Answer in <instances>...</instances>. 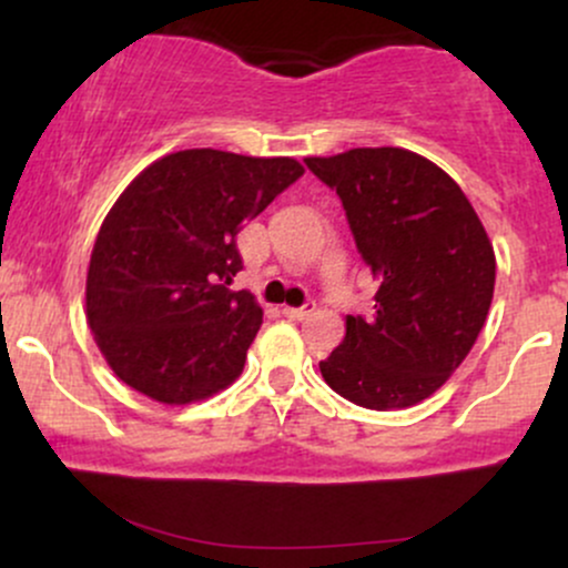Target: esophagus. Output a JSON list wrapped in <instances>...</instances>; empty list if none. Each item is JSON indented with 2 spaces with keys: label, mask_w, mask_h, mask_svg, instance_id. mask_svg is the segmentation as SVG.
Listing matches in <instances>:
<instances>
[{
  "label": "esophagus",
  "mask_w": 568,
  "mask_h": 568,
  "mask_svg": "<svg viewBox=\"0 0 568 568\" xmlns=\"http://www.w3.org/2000/svg\"><path fill=\"white\" fill-rule=\"evenodd\" d=\"M312 312H315V302H304L302 306H283V315L291 317V321H304V317H310Z\"/></svg>",
  "instance_id": "esophagus-1"
}]
</instances>
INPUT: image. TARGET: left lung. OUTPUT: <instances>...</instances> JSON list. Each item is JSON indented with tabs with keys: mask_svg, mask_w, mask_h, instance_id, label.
Listing matches in <instances>:
<instances>
[{
	"mask_svg": "<svg viewBox=\"0 0 568 568\" xmlns=\"http://www.w3.org/2000/svg\"><path fill=\"white\" fill-rule=\"evenodd\" d=\"M342 200L357 253L376 277L374 315L321 361L328 387L374 410L408 408L446 384L484 328L497 262L456 181L406 149L306 158Z\"/></svg>",
	"mask_w": 568,
	"mask_h": 568,
	"instance_id": "1",
	"label": "left lung"
}]
</instances>
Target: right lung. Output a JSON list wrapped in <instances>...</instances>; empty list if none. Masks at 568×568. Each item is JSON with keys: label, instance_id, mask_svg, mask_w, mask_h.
I'll use <instances>...</instances> for the list:
<instances>
[{"label": "right lung", "instance_id": "right-lung-1", "mask_svg": "<svg viewBox=\"0 0 568 568\" xmlns=\"http://www.w3.org/2000/svg\"><path fill=\"white\" fill-rule=\"evenodd\" d=\"M304 175L291 158L219 149L168 154L130 184L98 232L88 270V323L128 387L160 403L230 387L262 328L237 232Z\"/></svg>", "mask_w": 568, "mask_h": 568}]
</instances>
